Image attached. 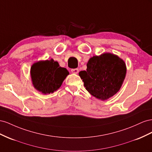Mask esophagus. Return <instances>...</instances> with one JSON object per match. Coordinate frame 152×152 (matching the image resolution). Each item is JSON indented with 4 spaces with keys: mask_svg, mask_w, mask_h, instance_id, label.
<instances>
[{
    "mask_svg": "<svg viewBox=\"0 0 152 152\" xmlns=\"http://www.w3.org/2000/svg\"><path fill=\"white\" fill-rule=\"evenodd\" d=\"M71 72L73 74H77L79 72V70L77 69H71Z\"/></svg>",
    "mask_w": 152,
    "mask_h": 152,
    "instance_id": "1",
    "label": "esophagus"
}]
</instances>
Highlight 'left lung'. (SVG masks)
<instances>
[{
    "instance_id": "obj_1",
    "label": "left lung",
    "mask_w": 152,
    "mask_h": 152,
    "mask_svg": "<svg viewBox=\"0 0 152 152\" xmlns=\"http://www.w3.org/2000/svg\"><path fill=\"white\" fill-rule=\"evenodd\" d=\"M86 71L79 72L86 90L95 98L107 100L120 90L126 75V65L110 53L90 58Z\"/></svg>"
}]
</instances>
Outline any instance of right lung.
<instances>
[{"label": "right lung", "mask_w": 152, "mask_h": 152, "mask_svg": "<svg viewBox=\"0 0 152 152\" xmlns=\"http://www.w3.org/2000/svg\"><path fill=\"white\" fill-rule=\"evenodd\" d=\"M69 74L66 68L60 67L58 63L53 59L34 63L30 69L34 88L44 94L53 93L57 90Z\"/></svg>", "instance_id": "1"}]
</instances>
